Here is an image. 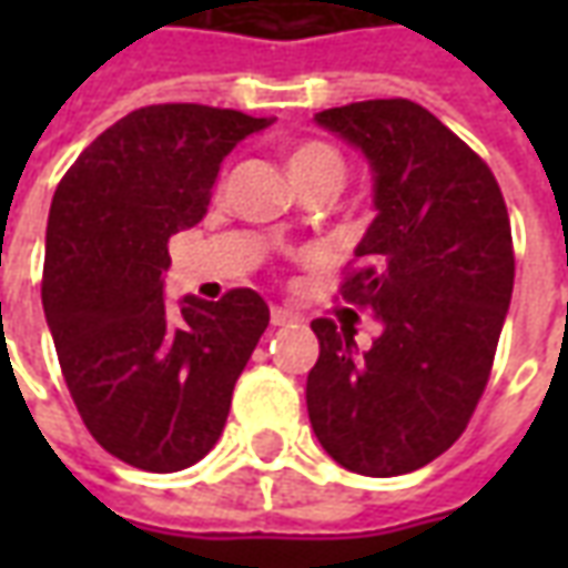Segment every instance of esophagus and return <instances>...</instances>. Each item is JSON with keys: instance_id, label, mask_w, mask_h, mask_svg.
Listing matches in <instances>:
<instances>
[{"instance_id": "esophagus-1", "label": "esophagus", "mask_w": 568, "mask_h": 568, "mask_svg": "<svg viewBox=\"0 0 568 568\" xmlns=\"http://www.w3.org/2000/svg\"><path fill=\"white\" fill-rule=\"evenodd\" d=\"M271 322H273V325H292V322H297V316L292 313V310L273 307L271 310Z\"/></svg>"}]
</instances>
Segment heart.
<instances>
[{"instance_id":"1","label":"heart","mask_w":568,"mask_h":568,"mask_svg":"<svg viewBox=\"0 0 568 568\" xmlns=\"http://www.w3.org/2000/svg\"><path fill=\"white\" fill-rule=\"evenodd\" d=\"M288 166H292L295 182L313 179V175H341L344 179L341 154L332 145H325V142H304V145H297L292 151V158H288Z\"/></svg>"}]
</instances>
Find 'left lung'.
Instances as JSON below:
<instances>
[{
  "instance_id": "left-lung-1",
  "label": "left lung",
  "mask_w": 568,
  "mask_h": 568,
  "mask_svg": "<svg viewBox=\"0 0 568 568\" xmlns=\"http://www.w3.org/2000/svg\"><path fill=\"white\" fill-rule=\"evenodd\" d=\"M316 124L371 166L377 215L341 295L381 337L358 349L353 328L313 320L310 423L349 471L407 475L463 435L484 395L511 304V222L487 163L423 105L365 100Z\"/></svg>"
}]
</instances>
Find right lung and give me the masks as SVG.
Masks as SVG:
<instances>
[{"instance_id":"right-lung-1","label":"right lung","mask_w":568,"mask_h":568,"mask_svg":"<svg viewBox=\"0 0 568 568\" xmlns=\"http://www.w3.org/2000/svg\"><path fill=\"white\" fill-rule=\"evenodd\" d=\"M271 118L145 105L69 166L44 234L42 304L84 426L145 471H182L222 435L236 377L271 322L264 297L163 301L170 236L210 206L222 161Z\"/></svg>"}]
</instances>
